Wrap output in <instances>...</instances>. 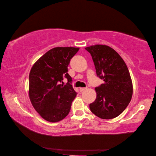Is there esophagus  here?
Segmentation results:
<instances>
[{
    "instance_id": "obj_1",
    "label": "esophagus",
    "mask_w": 156,
    "mask_h": 156,
    "mask_svg": "<svg viewBox=\"0 0 156 156\" xmlns=\"http://www.w3.org/2000/svg\"><path fill=\"white\" fill-rule=\"evenodd\" d=\"M86 89V88H80V91L81 93V92H83V91L85 90Z\"/></svg>"
}]
</instances>
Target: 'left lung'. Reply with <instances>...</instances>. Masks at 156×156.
<instances>
[{"label": "left lung", "instance_id": "1", "mask_svg": "<svg viewBox=\"0 0 156 156\" xmlns=\"http://www.w3.org/2000/svg\"><path fill=\"white\" fill-rule=\"evenodd\" d=\"M90 52L96 73L104 83L95 88L96 99L90 104L92 113L103 119H110L123 112L133 95V83L129 69L120 55L106 45L86 48Z\"/></svg>", "mask_w": 156, "mask_h": 156}]
</instances>
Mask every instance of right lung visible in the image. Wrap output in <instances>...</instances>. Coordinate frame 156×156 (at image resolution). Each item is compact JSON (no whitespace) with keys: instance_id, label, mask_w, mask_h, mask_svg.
<instances>
[{"instance_id":"1","label":"right lung","mask_w":156,"mask_h":156,"mask_svg":"<svg viewBox=\"0 0 156 156\" xmlns=\"http://www.w3.org/2000/svg\"><path fill=\"white\" fill-rule=\"evenodd\" d=\"M80 48L57 47L43 55L32 66L29 75V97L36 111L45 120L57 122L68 115L76 93L70 83L68 66ZM65 76L69 82H60Z\"/></svg>"}]
</instances>
